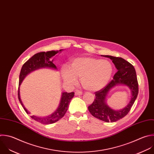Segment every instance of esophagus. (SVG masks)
<instances>
[{
	"mask_svg": "<svg viewBox=\"0 0 154 154\" xmlns=\"http://www.w3.org/2000/svg\"><path fill=\"white\" fill-rule=\"evenodd\" d=\"M75 95H82V92H81L80 91H77L75 92Z\"/></svg>",
	"mask_w": 154,
	"mask_h": 154,
	"instance_id": "obj_1",
	"label": "esophagus"
}]
</instances>
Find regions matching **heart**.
<instances>
[{"instance_id":"1","label":"heart","mask_w":154,"mask_h":154,"mask_svg":"<svg viewBox=\"0 0 154 154\" xmlns=\"http://www.w3.org/2000/svg\"><path fill=\"white\" fill-rule=\"evenodd\" d=\"M113 73V66L107 60L92 57H81L74 59L69 67L61 69L63 80L69 85H74L80 78L83 87L91 91L103 88L109 82Z\"/></svg>"}]
</instances>
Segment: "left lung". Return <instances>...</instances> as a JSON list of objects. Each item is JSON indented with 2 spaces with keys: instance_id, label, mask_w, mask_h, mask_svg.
Segmentation results:
<instances>
[{
  "instance_id": "8db88e82",
  "label": "left lung",
  "mask_w": 154,
  "mask_h": 154,
  "mask_svg": "<svg viewBox=\"0 0 154 154\" xmlns=\"http://www.w3.org/2000/svg\"><path fill=\"white\" fill-rule=\"evenodd\" d=\"M109 58L115 65L117 72L113 80L104 88L95 92V98L88 106V110L92 116L105 122H115L125 117L131 110L137 97L138 85L134 67L128 61L121 57L111 56H103ZM118 85L127 86L131 91V98L129 103L124 109L115 110L109 107L106 103V97L111 88Z\"/></svg>"
}]
</instances>
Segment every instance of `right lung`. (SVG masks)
Returning <instances> with one entry per match:
<instances>
[{
    "label": "right lung",
    "mask_w": 154,
    "mask_h": 154,
    "mask_svg": "<svg viewBox=\"0 0 154 154\" xmlns=\"http://www.w3.org/2000/svg\"><path fill=\"white\" fill-rule=\"evenodd\" d=\"M62 51H63V49H60L59 51H47L46 53L41 52L37 53L34 54L32 57H31L22 66L19 75L18 98L20 104L28 114H29L30 112H29V111H28L24 106L21 100L20 95V86L22 81L29 73L40 68H50L57 70V68L56 66L53 63V59L51 60V58L59 52L61 53ZM74 96V92L70 93L63 92L62 93V97L59 105L56 111L54 112L52 114L44 117H37L35 116H32L31 117L33 120L44 125L52 124L57 122L65 116L68 109V106L70 101Z\"/></svg>",
    "instance_id": "1"
}]
</instances>
